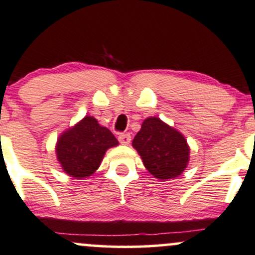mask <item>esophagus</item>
Segmentation results:
<instances>
[{
    "instance_id": "esophagus-1",
    "label": "esophagus",
    "mask_w": 255,
    "mask_h": 255,
    "mask_svg": "<svg viewBox=\"0 0 255 255\" xmlns=\"http://www.w3.org/2000/svg\"><path fill=\"white\" fill-rule=\"evenodd\" d=\"M131 137L128 133H120L119 134V141L122 143V145H128L130 142Z\"/></svg>"
}]
</instances>
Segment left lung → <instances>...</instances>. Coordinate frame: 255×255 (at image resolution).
I'll use <instances>...</instances> for the list:
<instances>
[{
	"mask_svg": "<svg viewBox=\"0 0 255 255\" xmlns=\"http://www.w3.org/2000/svg\"><path fill=\"white\" fill-rule=\"evenodd\" d=\"M143 165L158 179L176 178L189 161V146L179 131L158 118H148L133 140Z\"/></svg>",
	"mask_w": 255,
	"mask_h": 255,
	"instance_id": "left-lung-1",
	"label": "left lung"
}]
</instances>
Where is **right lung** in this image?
<instances>
[{
	"instance_id": "1",
	"label": "right lung",
	"mask_w": 255,
	"mask_h": 255,
	"mask_svg": "<svg viewBox=\"0 0 255 255\" xmlns=\"http://www.w3.org/2000/svg\"><path fill=\"white\" fill-rule=\"evenodd\" d=\"M119 145L108 128L101 127L93 116H85L71 129L64 131L57 142V158L69 176L87 178L101 165L104 153Z\"/></svg>"
}]
</instances>
